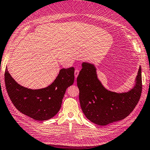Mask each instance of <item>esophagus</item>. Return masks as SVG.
Returning <instances> with one entry per match:
<instances>
[{
    "label": "esophagus",
    "mask_w": 150,
    "mask_h": 150,
    "mask_svg": "<svg viewBox=\"0 0 150 150\" xmlns=\"http://www.w3.org/2000/svg\"><path fill=\"white\" fill-rule=\"evenodd\" d=\"M79 69H76L75 71H74V76H75V78H77L79 74Z\"/></svg>",
    "instance_id": "obj_1"
}]
</instances>
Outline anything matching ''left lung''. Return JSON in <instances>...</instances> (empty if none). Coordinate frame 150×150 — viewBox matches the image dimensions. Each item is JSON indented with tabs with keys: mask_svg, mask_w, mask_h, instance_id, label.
I'll list each match as a JSON object with an SVG mask.
<instances>
[{
	"mask_svg": "<svg viewBox=\"0 0 150 150\" xmlns=\"http://www.w3.org/2000/svg\"><path fill=\"white\" fill-rule=\"evenodd\" d=\"M77 85L80 105L86 117L97 125H106L125 118L136 106L142 92L141 67L133 88L127 92L116 93L103 86L94 65L83 62Z\"/></svg>",
	"mask_w": 150,
	"mask_h": 150,
	"instance_id": "left-lung-1",
	"label": "left lung"
}]
</instances>
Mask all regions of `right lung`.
Instances as JSON below:
<instances>
[{
    "instance_id": "right-lung-1",
    "label": "right lung",
    "mask_w": 150,
    "mask_h": 150,
    "mask_svg": "<svg viewBox=\"0 0 150 150\" xmlns=\"http://www.w3.org/2000/svg\"><path fill=\"white\" fill-rule=\"evenodd\" d=\"M7 92L18 111L35 120L53 118L61 108L67 88L74 80V68L62 69L54 81L45 88L32 90L15 81L6 69L4 75Z\"/></svg>"
}]
</instances>
